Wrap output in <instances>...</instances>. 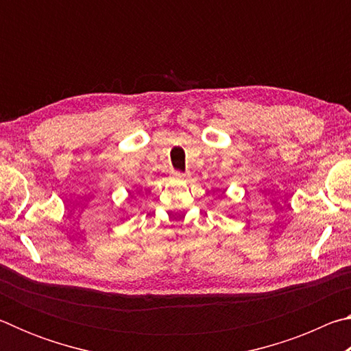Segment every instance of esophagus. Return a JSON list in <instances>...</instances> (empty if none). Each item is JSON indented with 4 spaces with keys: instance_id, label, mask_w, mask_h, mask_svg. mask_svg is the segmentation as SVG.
I'll list each match as a JSON object with an SVG mask.
<instances>
[{
    "instance_id": "obj_1",
    "label": "esophagus",
    "mask_w": 351,
    "mask_h": 351,
    "mask_svg": "<svg viewBox=\"0 0 351 351\" xmlns=\"http://www.w3.org/2000/svg\"><path fill=\"white\" fill-rule=\"evenodd\" d=\"M175 178H176V180H187V173H182V171H175Z\"/></svg>"
}]
</instances>
